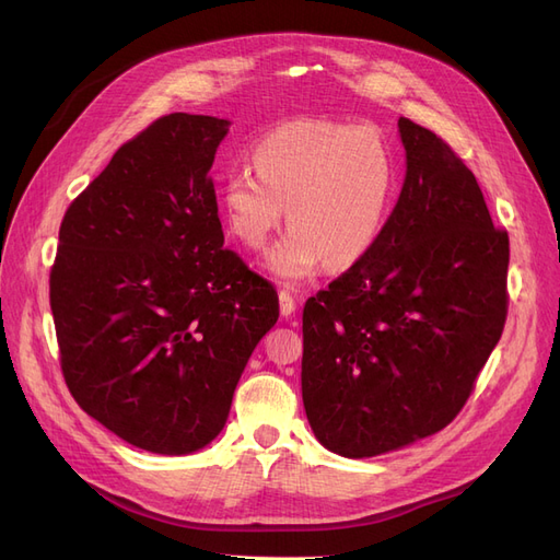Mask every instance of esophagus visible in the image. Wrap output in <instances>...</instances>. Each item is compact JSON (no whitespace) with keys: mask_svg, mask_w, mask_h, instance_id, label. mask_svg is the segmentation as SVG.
Masks as SVG:
<instances>
[{"mask_svg":"<svg viewBox=\"0 0 560 560\" xmlns=\"http://www.w3.org/2000/svg\"><path fill=\"white\" fill-rule=\"evenodd\" d=\"M278 299H280V313H282V317H290L296 311V299L287 290H282L278 294Z\"/></svg>","mask_w":560,"mask_h":560,"instance_id":"1","label":"esophagus"}]
</instances>
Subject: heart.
Instances as JSON below:
<instances>
[{
    "mask_svg": "<svg viewBox=\"0 0 560 560\" xmlns=\"http://www.w3.org/2000/svg\"><path fill=\"white\" fill-rule=\"evenodd\" d=\"M254 165L226 173L219 206L249 249H261L287 212L292 226L264 257L280 282L308 280L329 259L352 266L376 245L397 182L395 154L378 130L282 124L254 144Z\"/></svg>",
    "mask_w": 560,
    "mask_h": 560,
    "instance_id": "heart-1",
    "label": "heart"
}]
</instances>
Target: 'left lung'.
I'll return each mask as SVG.
<instances>
[{"label":"left lung","instance_id":"1","mask_svg":"<svg viewBox=\"0 0 560 560\" xmlns=\"http://www.w3.org/2000/svg\"><path fill=\"white\" fill-rule=\"evenodd\" d=\"M406 175L360 261L303 306L301 395L317 442L374 457L463 409L506 319L510 238L469 167L399 118Z\"/></svg>","mask_w":560,"mask_h":560}]
</instances>
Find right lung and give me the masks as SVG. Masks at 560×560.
I'll list each match as a JSON object with an SVG mask.
<instances>
[{"label": "right lung", "instance_id": "add662e5", "mask_svg": "<svg viewBox=\"0 0 560 560\" xmlns=\"http://www.w3.org/2000/svg\"><path fill=\"white\" fill-rule=\"evenodd\" d=\"M231 121L167 114L70 208L50 268L60 364L77 404L124 442L189 455L224 430L273 284L224 247L210 179Z\"/></svg>", "mask_w": 560, "mask_h": 560}]
</instances>
